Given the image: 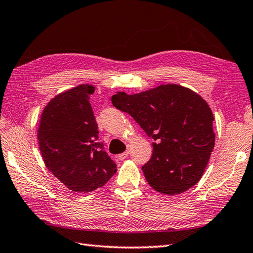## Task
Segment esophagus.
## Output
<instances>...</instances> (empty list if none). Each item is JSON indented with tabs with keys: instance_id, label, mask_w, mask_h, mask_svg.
Here are the masks:
<instances>
[{
	"instance_id": "obj_1",
	"label": "esophagus",
	"mask_w": 253,
	"mask_h": 253,
	"mask_svg": "<svg viewBox=\"0 0 253 253\" xmlns=\"http://www.w3.org/2000/svg\"><path fill=\"white\" fill-rule=\"evenodd\" d=\"M127 156H128V151L126 150V151H125V153H122V154H120V155H118V159H120V160H125L126 158H127Z\"/></svg>"
}]
</instances>
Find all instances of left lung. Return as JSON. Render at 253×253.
Segmentation results:
<instances>
[{
	"mask_svg": "<svg viewBox=\"0 0 253 253\" xmlns=\"http://www.w3.org/2000/svg\"><path fill=\"white\" fill-rule=\"evenodd\" d=\"M111 102L154 139L153 155L142 168L151 187L177 195L198 183L215 142L214 118L200 95L166 84L134 95L118 92Z\"/></svg>",
	"mask_w": 253,
	"mask_h": 253,
	"instance_id": "8db88e82",
	"label": "left lung"
}]
</instances>
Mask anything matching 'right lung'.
<instances>
[{"label":"right lung","mask_w":253,"mask_h":253,"mask_svg":"<svg viewBox=\"0 0 253 253\" xmlns=\"http://www.w3.org/2000/svg\"><path fill=\"white\" fill-rule=\"evenodd\" d=\"M94 86L81 84L55 96L44 108L38 139L47 169L77 193L104 186L117 165L98 142V126L89 104Z\"/></svg>","instance_id":"add662e5"}]
</instances>
